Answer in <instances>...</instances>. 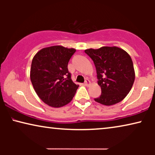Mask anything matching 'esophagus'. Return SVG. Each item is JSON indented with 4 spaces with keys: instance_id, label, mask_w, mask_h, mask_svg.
Listing matches in <instances>:
<instances>
[{
    "instance_id": "esophagus-1",
    "label": "esophagus",
    "mask_w": 155,
    "mask_h": 155,
    "mask_svg": "<svg viewBox=\"0 0 155 155\" xmlns=\"http://www.w3.org/2000/svg\"><path fill=\"white\" fill-rule=\"evenodd\" d=\"M90 84V80H89L88 79H86L85 81H84V84H85V85H87V86H88Z\"/></svg>"
}]
</instances>
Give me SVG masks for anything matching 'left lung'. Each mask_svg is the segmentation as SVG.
<instances>
[{
	"label": "left lung",
	"mask_w": 155,
	"mask_h": 155,
	"mask_svg": "<svg viewBox=\"0 0 155 155\" xmlns=\"http://www.w3.org/2000/svg\"><path fill=\"white\" fill-rule=\"evenodd\" d=\"M92 58L97 71L101 94L97 102L110 106L122 101L130 92L135 80V71L130 56L121 48L104 46L99 49L84 50Z\"/></svg>",
	"instance_id": "1"
}]
</instances>
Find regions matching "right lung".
Returning <instances> with one entry per match:
<instances>
[{
  "instance_id": "right-lung-1",
  "label": "right lung",
  "mask_w": 155,
  "mask_h": 155,
  "mask_svg": "<svg viewBox=\"0 0 155 155\" xmlns=\"http://www.w3.org/2000/svg\"><path fill=\"white\" fill-rule=\"evenodd\" d=\"M74 48L54 46L42 48L32 59L30 79L36 93L44 103L61 107L75 96L79 85L71 80L68 63Z\"/></svg>"
}]
</instances>
